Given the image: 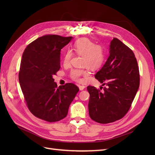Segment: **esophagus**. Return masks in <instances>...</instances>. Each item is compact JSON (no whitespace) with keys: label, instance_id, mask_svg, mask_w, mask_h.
Masks as SVG:
<instances>
[{"label":"esophagus","instance_id":"34e87169","mask_svg":"<svg viewBox=\"0 0 155 155\" xmlns=\"http://www.w3.org/2000/svg\"><path fill=\"white\" fill-rule=\"evenodd\" d=\"M78 87H79L80 91H83L84 89L85 88V87L84 85H78Z\"/></svg>","mask_w":155,"mask_h":155}]
</instances>
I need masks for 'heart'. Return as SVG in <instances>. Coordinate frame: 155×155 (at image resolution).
<instances>
[{"instance_id":"obj_1","label":"heart","mask_w":155,"mask_h":155,"mask_svg":"<svg viewBox=\"0 0 155 155\" xmlns=\"http://www.w3.org/2000/svg\"><path fill=\"white\" fill-rule=\"evenodd\" d=\"M73 48L78 54L83 56L82 66L95 70L102 64L104 60V51L101 46L95 45L87 38H82L77 41ZM72 54V51L70 50L64 53L63 61L65 66L70 64ZM87 75L88 71L85 69H74L71 70L70 74V77L77 82L82 81V77Z\"/></svg>"}]
</instances>
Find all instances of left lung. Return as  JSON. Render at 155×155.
I'll return each instance as SVG.
<instances>
[{
  "instance_id": "1",
  "label": "left lung",
  "mask_w": 155,
  "mask_h": 155,
  "mask_svg": "<svg viewBox=\"0 0 155 155\" xmlns=\"http://www.w3.org/2000/svg\"><path fill=\"white\" fill-rule=\"evenodd\" d=\"M95 77L105 87L102 92L95 87H87L91 118L97 123L107 124L124 117L140 86L139 68L133 51L114 38L109 45L108 58Z\"/></svg>"
}]
</instances>
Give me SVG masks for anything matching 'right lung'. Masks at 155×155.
Returning <instances> with one entry per match:
<instances>
[{
    "label": "right lung",
    "mask_w": 155,
    "mask_h": 155,
    "mask_svg": "<svg viewBox=\"0 0 155 155\" xmlns=\"http://www.w3.org/2000/svg\"><path fill=\"white\" fill-rule=\"evenodd\" d=\"M72 37L46 35L31 43L22 54L19 81L29 110L36 117L56 122L67 116L79 88L73 84L57 87L53 75L60 68V51Z\"/></svg>",
    "instance_id": "obj_1"
}]
</instances>
